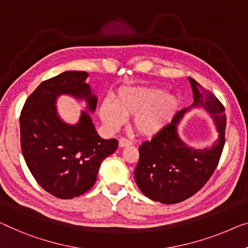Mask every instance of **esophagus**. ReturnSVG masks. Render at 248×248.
<instances>
[{
  "instance_id": "34e87169",
  "label": "esophagus",
  "mask_w": 248,
  "mask_h": 248,
  "mask_svg": "<svg viewBox=\"0 0 248 248\" xmlns=\"http://www.w3.org/2000/svg\"><path fill=\"white\" fill-rule=\"evenodd\" d=\"M132 145L131 140H129L127 138H120L119 139V147H127Z\"/></svg>"
}]
</instances>
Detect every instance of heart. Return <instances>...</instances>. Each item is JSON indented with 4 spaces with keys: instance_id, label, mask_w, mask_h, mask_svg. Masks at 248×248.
Returning <instances> with one entry per match:
<instances>
[{
    "instance_id": "obj_1",
    "label": "heart",
    "mask_w": 248,
    "mask_h": 248,
    "mask_svg": "<svg viewBox=\"0 0 248 248\" xmlns=\"http://www.w3.org/2000/svg\"><path fill=\"white\" fill-rule=\"evenodd\" d=\"M178 106L176 95L165 93L161 89L131 87L120 89L114 95V103L105 99L99 112L111 130L124 123V116H134L136 130L143 136H154L170 123Z\"/></svg>"
}]
</instances>
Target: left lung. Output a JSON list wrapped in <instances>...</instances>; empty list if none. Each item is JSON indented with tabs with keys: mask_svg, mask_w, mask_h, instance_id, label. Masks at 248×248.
Listing matches in <instances>:
<instances>
[{
	"mask_svg": "<svg viewBox=\"0 0 248 248\" xmlns=\"http://www.w3.org/2000/svg\"><path fill=\"white\" fill-rule=\"evenodd\" d=\"M188 79L194 93L193 105L177 112L170 124L139 147V162L135 169L137 186L148 198L162 204L180 202L201 190L215 171L225 145L224 106L193 78ZM201 106L213 117L220 135L210 147L195 150L180 139L176 125L188 109Z\"/></svg>",
	"mask_w": 248,
	"mask_h": 248,
	"instance_id": "left-lung-1",
	"label": "left lung"
}]
</instances>
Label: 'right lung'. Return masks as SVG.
<instances>
[{
    "label": "right lung",
    "mask_w": 248,
    "mask_h": 248,
    "mask_svg": "<svg viewBox=\"0 0 248 248\" xmlns=\"http://www.w3.org/2000/svg\"><path fill=\"white\" fill-rule=\"evenodd\" d=\"M88 73L65 71L43 81L25 101L20 116L21 149L32 176L44 190L61 199L82 195L93 186L103 159L118 147L102 139L90 114L81 111L76 124L59 117L57 99L68 94L84 100L93 112L98 99L86 83Z\"/></svg>",
    "instance_id": "obj_1"
}]
</instances>
